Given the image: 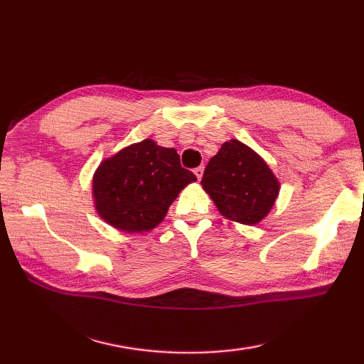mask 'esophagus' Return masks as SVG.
Returning <instances> with one entry per match:
<instances>
[{
    "mask_svg": "<svg viewBox=\"0 0 364 364\" xmlns=\"http://www.w3.org/2000/svg\"><path fill=\"white\" fill-rule=\"evenodd\" d=\"M203 166H200V167H197L196 170H194V173H196V176L198 178V180H202V176H203Z\"/></svg>",
    "mask_w": 364,
    "mask_h": 364,
    "instance_id": "34e87169",
    "label": "esophagus"
}]
</instances>
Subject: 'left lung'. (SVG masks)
<instances>
[{
  "instance_id": "left-lung-1",
  "label": "left lung",
  "mask_w": 364,
  "mask_h": 364,
  "mask_svg": "<svg viewBox=\"0 0 364 364\" xmlns=\"http://www.w3.org/2000/svg\"><path fill=\"white\" fill-rule=\"evenodd\" d=\"M202 186L223 218L244 225L264 219L280 192L264 159L237 139L222 144L208 162Z\"/></svg>"
}]
</instances>
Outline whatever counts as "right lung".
<instances>
[{"instance_id":"right-lung-1","label":"right lung","mask_w":364,"mask_h":364,"mask_svg":"<svg viewBox=\"0 0 364 364\" xmlns=\"http://www.w3.org/2000/svg\"><path fill=\"white\" fill-rule=\"evenodd\" d=\"M194 181L197 176L181 167L175 149L145 139L98 166L92 196L105 222L127 233H144L164 220L168 206Z\"/></svg>"}]
</instances>
